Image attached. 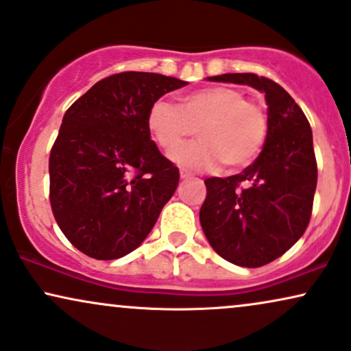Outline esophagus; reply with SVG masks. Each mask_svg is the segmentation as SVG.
<instances>
[{"instance_id": "esophagus-1", "label": "esophagus", "mask_w": 351, "mask_h": 351, "mask_svg": "<svg viewBox=\"0 0 351 351\" xmlns=\"http://www.w3.org/2000/svg\"><path fill=\"white\" fill-rule=\"evenodd\" d=\"M192 176H193L192 172L185 171V169H180V177H182V179H190V177H192Z\"/></svg>"}]
</instances>
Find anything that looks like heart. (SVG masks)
Returning a JSON list of instances; mask_svg holds the SVG:
<instances>
[{
  "instance_id": "b5f03b06",
  "label": "heart",
  "mask_w": 351,
  "mask_h": 351,
  "mask_svg": "<svg viewBox=\"0 0 351 351\" xmlns=\"http://www.w3.org/2000/svg\"><path fill=\"white\" fill-rule=\"evenodd\" d=\"M149 132L164 151H171L199 130L200 142L174 152L172 158L189 169H208L219 161L231 171L255 161L268 135V115L241 89L215 86L185 94L180 107L156 101L148 114Z\"/></svg>"
}]
</instances>
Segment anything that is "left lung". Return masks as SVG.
Instances as JSON below:
<instances>
[{"label": "left lung", "instance_id": "1", "mask_svg": "<svg viewBox=\"0 0 351 351\" xmlns=\"http://www.w3.org/2000/svg\"><path fill=\"white\" fill-rule=\"evenodd\" d=\"M210 81L249 84L265 93L268 135L241 174L205 179L200 223L224 261L255 268L274 262L308 228L317 185L313 130L289 94L268 77L228 73Z\"/></svg>", "mask_w": 351, "mask_h": 351}]
</instances>
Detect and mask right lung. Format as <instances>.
<instances>
[{
  "mask_svg": "<svg viewBox=\"0 0 351 351\" xmlns=\"http://www.w3.org/2000/svg\"><path fill=\"white\" fill-rule=\"evenodd\" d=\"M185 84L158 73H117L64 114L49 159L50 206L88 257L114 261L135 250L174 195L179 169L151 140L148 114Z\"/></svg>",
  "mask_w": 351,
  "mask_h": 351,
  "instance_id": "obj_1",
  "label": "right lung"
}]
</instances>
